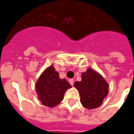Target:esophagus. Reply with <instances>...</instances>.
Segmentation results:
<instances>
[{"instance_id": "1", "label": "esophagus", "mask_w": 134, "mask_h": 134, "mask_svg": "<svg viewBox=\"0 0 134 134\" xmlns=\"http://www.w3.org/2000/svg\"><path fill=\"white\" fill-rule=\"evenodd\" d=\"M69 83L71 84V86H74V79H69Z\"/></svg>"}]
</instances>
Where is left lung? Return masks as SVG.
Here are the masks:
<instances>
[{
    "instance_id": "8db88e82",
    "label": "left lung",
    "mask_w": 134,
    "mask_h": 134,
    "mask_svg": "<svg viewBox=\"0 0 134 134\" xmlns=\"http://www.w3.org/2000/svg\"><path fill=\"white\" fill-rule=\"evenodd\" d=\"M81 81L74 83L81 96V103L88 109L101 106L108 93V84L101 74L88 68L81 74Z\"/></svg>"
}]
</instances>
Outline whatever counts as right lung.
Segmentation results:
<instances>
[{
  "mask_svg": "<svg viewBox=\"0 0 134 134\" xmlns=\"http://www.w3.org/2000/svg\"><path fill=\"white\" fill-rule=\"evenodd\" d=\"M35 87L42 104L50 108L60 104L65 92L71 88L66 79H60L58 72L55 70L53 65L43 71L36 82Z\"/></svg>",
  "mask_w": 134,
  "mask_h": 134,
  "instance_id": "right-lung-1",
  "label": "right lung"
}]
</instances>
